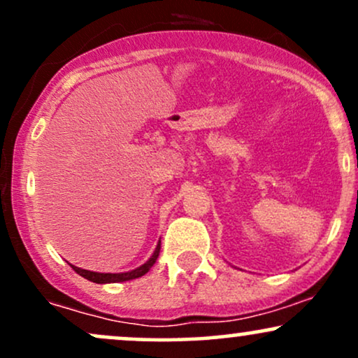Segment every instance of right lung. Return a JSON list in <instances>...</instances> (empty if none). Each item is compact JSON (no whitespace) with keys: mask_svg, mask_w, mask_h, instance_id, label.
Returning a JSON list of instances; mask_svg holds the SVG:
<instances>
[{"mask_svg":"<svg viewBox=\"0 0 358 358\" xmlns=\"http://www.w3.org/2000/svg\"><path fill=\"white\" fill-rule=\"evenodd\" d=\"M159 249H162V241H158V245H156L153 256H151L143 266L139 268L127 271V273H94V271H87V269H80L77 266H72V269L76 271L77 274H80L82 278L89 279V281L97 282V285H106V282H122V281H131V279H136L145 276L148 271L151 269V266L155 264L156 259L159 256Z\"/></svg>","mask_w":358,"mask_h":358,"instance_id":"right-lung-1","label":"right lung"}]
</instances>
